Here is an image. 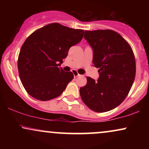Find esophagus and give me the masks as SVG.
I'll return each instance as SVG.
<instances>
[{
    "label": "esophagus",
    "instance_id": "34e87169",
    "mask_svg": "<svg viewBox=\"0 0 149 149\" xmlns=\"http://www.w3.org/2000/svg\"><path fill=\"white\" fill-rule=\"evenodd\" d=\"M73 76H74L75 78H76V77H78V76H80L79 73H78L77 72V71H73Z\"/></svg>",
    "mask_w": 149,
    "mask_h": 149
}]
</instances>
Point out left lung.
<instances>
[{"label":"left lung","instance_id":"1","mask_svg":"<svg viewBox=\"0 0 149 149\" xmlns=\"http://www.w3.org/2000/svg\"><path fill=\"white\" fill-rule=\"evenodd\" d=\"M84 38L93 49L92 63L100 78L87 77L80 88L83 102L95 112L115 109L127 96L136 75V62L129 43L113 30L85 31Z\"/></svg>","mask_w":149,"mask_h":149}]
</instances>
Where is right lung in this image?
I'll return each instance as SVG.
<instances>
[{
  "instance_id": "obj_1",
  "label": "right lung",
  "mask_w": 149,
  "mask_h": 149,
  "mask_svg": "<svg viewBox=\"0 0 149 149\" xmlns=\"http://www.w3.org/2000/svg\"><path fill=\"white\" fill-rule=\"evenodd\" d=\"M84 31L52 23L26 39L18 57L19 75L33 98L47 101L59 97L73 78L71 71L59 68L71 46L83 39Z\"/></svg>"
}]
</instances>
